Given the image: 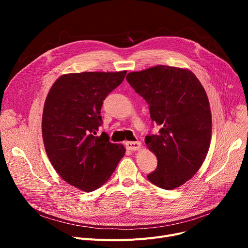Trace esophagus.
Instances as JSON below:
<instances>
[{
    "label": "esophagus",
    "mask_w": 248,
    "mask_h": 248,
    "mask_svg": "<svg viewBox=\"0 0 248 248\" xmlns=\"http://www.w3.org/2000/svg\"><path fill=\"white\" fill-rule=\"evenodd\" d=\"M125 148L129 151H138L140 149V141H125Z\"/></svg>",
    "instance_id": "34e87169"
}]
</instances>
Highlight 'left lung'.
<instances>
[{
  "label": "left lung",
  "mask_w": 248,
  "mask_h": 248,
  "mask_svg": "<svg viewBox=\"0 0 248 248\" xmlns=\"http://www.w3.org/2000/svg\"><path fill=\"white\" fill-rule=\"evenodd\" d=\"M126 80L148 102L152 121L161 127L158 135L145 139L158 159L148 179L165 190L184 185L210 147L212 116L204 87L191 70L167 65L129 72Z\"/></svg>",
  "instance_id": "left-lung-1"
}]
</instances>
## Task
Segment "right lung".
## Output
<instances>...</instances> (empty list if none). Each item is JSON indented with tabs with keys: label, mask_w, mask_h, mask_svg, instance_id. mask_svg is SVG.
<instances>
[{
	"label": "right lung",
	"mask_w": 248,
	"mask_h": 248,
	"mask_svg": "<svg viewBox=\"0 0 248 248\" xmlns=\"http://www.w3.org/2000/svg\"><path fill=\"white\" fill-rule=\"evenodd\" d=\"M126 74L81 72L60 76L47 94L42 137L48 158L59 176L84 192L94 191L110 178L124 155L121 144L95 136L101 125L104 98Z\"/></svg>",
	"instance_id": "1"
}]
</instances>
